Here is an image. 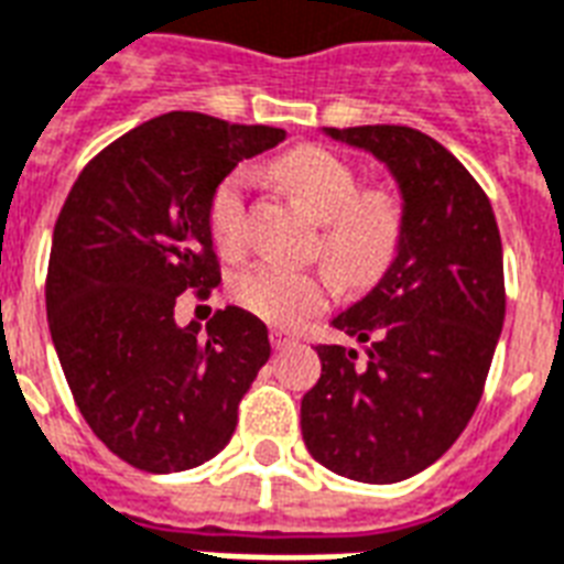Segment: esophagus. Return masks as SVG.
Returning <instances> with one entry per match:
<instances>
[{
	"mask_svg": "<svg viewBox=\"0 0 564 564\" xmlns=\"http://www.w3.org/2000/svg\"><path fill=\"white\" fill-rule=\"evenodd\" d=\"M294 341H297V338L291 336V333H285V329H273V333H270V345L276 347V350H285V347L294 345Z\"/></svg>",
	"mask_w": 564,
	"mask_h": 564,
	"instance_id": "1",
	"label": "esophagus"
}]
</instances>
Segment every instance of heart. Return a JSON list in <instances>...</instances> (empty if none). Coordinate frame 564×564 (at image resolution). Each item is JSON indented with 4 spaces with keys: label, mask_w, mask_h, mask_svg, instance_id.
I'll return each instance as SVG.
<instances>
[{
    "label": "heart",
    "mask_w": 564,
    "mask_h": 564,
    "mask_svg": "<svg viewBox=\"0 0 564 564\" xmlns=\"http://www.w3.org/2000/svg\"><path fill=\"white\" fill-rule=\"evenodd\" d=\"M267 175L306 214L321 219L317 252L347 291H366L387 276L404 243V205L387 186H359V172L347 160L317 145L279 154ZM207 235L223 256L247 249L243 175L231 172L214 186L205 210ZM324 267H291L258 261L231 282V297L249 315L273 327H294L327 306L336 282Z\"/></svg>",
    "instance_id": "obj_1"
}]
</instances>
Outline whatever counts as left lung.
Here are the masks:
<instances>
[{"label":"left lung","instance_id":"1","mask_svg":"<svg viewBox=\"0 0 564 564\" xmlns=\"http://www.w3.org/2000/svg\"><path fill=\"white\" fill-rule=\"evenodd\" d=\"M375 154L404 205L387 276L333 317L366 345H317L321 378L300 404L308 455L338 476L392 485L431 467L467 427L506 321L502 240L485 189L413 127H327Z\"/></svg>","mask_w":564,"mask_h":564}]
</instances>
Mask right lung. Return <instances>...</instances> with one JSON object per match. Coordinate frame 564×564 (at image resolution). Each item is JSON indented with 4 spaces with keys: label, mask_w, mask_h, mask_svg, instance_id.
<instances>
[{
    "label": "right lung",
    "mask_w": 564,
    "mask_h": 564,
    "mask_svg": "<svg viewBox=\"0 0 564 564\" xmlns=\"http://www.w3.org/2000/svg\"><path fill=\"white\" fill-rule=\"evenodd\" d=\"M282 139L279 127L169 112L104 148L67 193L46 321L76 408L130 467L181 473L219 455L270 359L264 321L247 308H219L202 329L177 327L175 303L219 285L214 186Z\"/></svg>",
    "instance_id": "obj_1"
}]
</instances>
